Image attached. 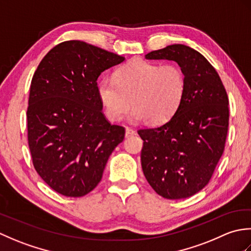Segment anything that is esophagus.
<instances>
[{
  "label": "esophagus",
  "mask_w": 251,
  "mask_h": 251,
  "mask_svg": "<svg viewBox=\"0 0 251 251\" xmlns=\"http://www.w3.org/2000/svg\"><path fill=\"white\" fill-rule=\"evenodd\" d=\"M136 135V131L134 129L129 128V127H126V131H125V137L126 138H129V137H132Z\"/></svg>",
  "instance_id": "obj_1"
}]
</instances>
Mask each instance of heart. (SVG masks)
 Masks as SVG:
<instances>
[{
  "label": "heart",
  "mask_w": 251,
  "mask_h": 251,
  "mask_svg": "<svg viewBox=\"0 0 251 251\" xmlns=\"http://www.w3.org/2000/svg\"><path fill=\"white\" fill-rule=\"evenodd\" d=\"M185 89L186 78L179 66L137 59L122 66L114 77L101 78L97 92L110 120H121L132 104V122L157 125L175 115Z\"/></svg>",
  "instance_id": "obj_1"
}]
</instances>
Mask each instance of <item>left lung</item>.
<instances>
[{"instance_id": "left-lung-1", "label": "left lung", "mask_w": 251, "mask_h": 251, "mask_svg": "<svg viewBox=\"0 0 251 251\" xmlns=\"http://www.w3.org/2000/svg\"><path fill=\"white\" fill-rule=\"evenodd\" d=\"M146 58L177 62L186 89L182 103L167 123L138 130L143 140V174L164 199H186L209 182L225 151L230 115L226 90L209 61L189 46L169 45Z\"/></svg>"}]
</instances>
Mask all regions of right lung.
I'll return each mask as SVG.
<instances>
[{
    "instance_id": "right-lung-1",
    "label": "right lung",
    "mask_w": 251,
    "mask_h": 251,
    "mask_svg": "<svg viewBox=\"0 0 251 251\" xmlns=\"http://www.w3.org/2000/svg\"><path fill=\"white\" fill-rule=\"evenodd\" d=\"M125 60L82 41L51 49L32 77L26 110L28 143L40 177L68 197L88 194L100 182L125 128L105 119L97 78Z\"/></svg>"
}]
</instances>
